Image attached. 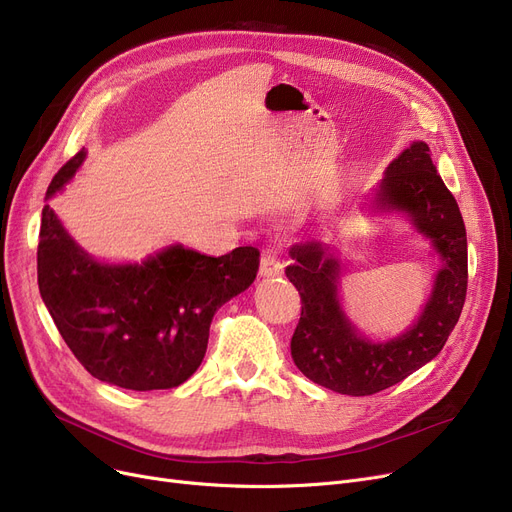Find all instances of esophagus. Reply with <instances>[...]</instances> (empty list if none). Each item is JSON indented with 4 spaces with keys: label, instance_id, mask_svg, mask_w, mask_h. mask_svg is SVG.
I'll return each mask as SVG.
<instances>
[{
    "label": "esophagus",
    "instance_id": "esophagus-1",
    "mask_svg": "<svg viewBox=\"0 0 512 512\" xmlns=\"http://www.w3.org/2000/svg\"><path fill=\"white\" fill-rule=\"evenodd\" d=\"M284 272V263L278 259L276 251H263L261 261H259V276L261 278H276Z\"/></svg>",
    "mask_w": 512,
    "mask_h": 512
}]
</instances>
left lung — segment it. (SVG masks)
Instances as JSON below:
<instances>
[{
  "mask_svg": "<svg viewBox=\"0 0 512 512\" xmlns=\"http://www.w3.org/2000/svg\"><path fill=\"white\" fill-rule=\"evenodd\" d=\"M373 205L409 215L444 261L411 330L388 342H371L357 332L338 299L342 265L324 242L294 245V263L286 267V278L299 290L303 305L290 340L292 361L311 382L348 396L386 390L432 361L459 321L467 297L463 215L423 141H415L386 168Z\"/></svg>",
  "mask_w": 512,
  "mask_h": 512,
  "instance_id": "obj_1",
  "label": "left lung"
}]
</instances>
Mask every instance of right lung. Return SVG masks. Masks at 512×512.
Listing matches in <instances>:
<instances>
[{"mask_svg": "<svg viewBox=\"0 0 512 512\" xmlns=\"http://www.w3.org/2000/svg\"><path fill=\"white\" fill-rule=\"evenodd\" d=\"M85 155L83 149L66 161L45 199L74 176ZM257 270L255 247L207 257L172 245L143 263H101L43 207L41 299L80 365L126 390H168L191 378L205 357L215 311L247 290Z\"/></svg>", "mask_w": 512, "mask_h": 512, "instance_id": "1", "label": "right lung"}]
</instances>
